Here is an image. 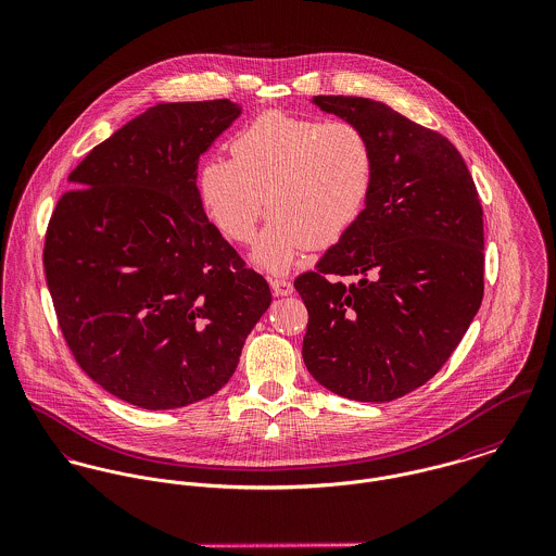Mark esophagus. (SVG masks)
Segmentation results:
<instances>
[{
	"label": "esophagus",
	"instance_id": "1",
	"mask_svg": "<svg viewBox=\"0 0 556 556\" xmlns=\"http://www.w3.org/2000/svg\"><path fill=\"white\" fill-rule=\"evenodd\" d=\"M268 283H270V290L275 296H290L294 292L292 281H288L283 277H268Z\"/></svg>",
	"mask_w": 556,
	"mask_h": 556
}]
</instances>
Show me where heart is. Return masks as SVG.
I'll return each mask as SVG.
<instances>
[{
	"instance_id": "obj_1",
	"label": "heart",
	"mask_w": 556,
	"mask_h": 556,
	"mask_svg": "<svg viewBox=\"0 0 556 556\" xmlns=\"http://www.w3.org/2000/svg\"><path fill=\"white\" fill-rule=\"evenodd\" d=\"M230 159L197 169V194L215 228L235 243L254 239L264 203L273 212L254 260L288 270L306 250L332 248L364 214L377 159L370 137L346 121L260 114L228 141Z\"/></svg>"
}]
</instances>
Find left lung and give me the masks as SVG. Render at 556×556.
<instances>
[{
	"instance_id": "obj_1",
	"label": "left lung",
	"mask_w": 556,
	"mask_h": 556,
	"mask_svg": "<svg viewBox=\"0 0 556 556\" xmlns=\"http://www.w3.org/2000/svg\"><path fill=\"white\" fill-rule=\"evenodd\" d=\"M375 148L370 201L315 270L294 281L308 311L302 359L342 397L391 402L444 366L484 294L482 207L457 148L381 101L317 94ZM341 276H355L344 287Z\"/></svg>"
}]
</instances>
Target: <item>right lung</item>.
<instances>
[{"mask_svg":"<svg viewBox=\"0 0 556 556\" xmlns=\"http://www.w3.org/2000/svg\"><path fill=\"white\" fill-rule=\"evenodd\" d=\"M241 116L228 99L159 103L94 146L48 222L46 283L97 384L148 410L219 391L270 304L207 219L199 159Z\"/></svg>","mask_w":556,"mask_h":556,"instance_id":"add662e5","label":"right lung"}]
</instances>
